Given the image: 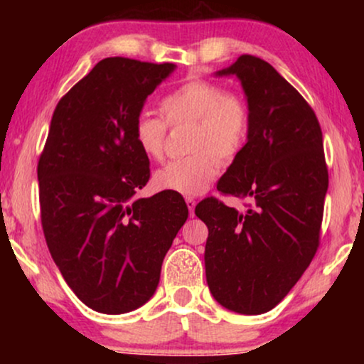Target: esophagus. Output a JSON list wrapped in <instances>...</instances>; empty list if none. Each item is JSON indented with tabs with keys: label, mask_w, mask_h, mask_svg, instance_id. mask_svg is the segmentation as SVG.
<instances>
[{
	"label": "esophagus",
	"mask_w": 364,
	"mask_h": 364,
	"mask_svg": "<svg viewBox=\"0 0 364 364\" xmlns=\"http://www.w3.org/2000/svg\"><path fill=\"white\" fill-rule=\"evenodd\" d=\"M186 203H187V207H188V212H191V217H193V210H196V198H192V197H187L186 198Z\"/></svg>",
	"instance_id": "obj_1"
}]
</instances>
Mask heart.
Here are the masks:
<instances>
[{"label":"heart","mask_w":364,"mask_h":364,"mask_svg":"<svg viewBox=\"0 0 364 364\" xmlns=\"http://www.w3.org/2000/svg\"><path fill=\"white\" fill-rule=\"evenodd\" d=\"M168 126L191 124L187 157L157 168L154 186L183 197L205 192L220 172V161L230 162L242 152L248 136V106L240 94L225 92L220 84L191 79L161 101ZM161 117L141 114L134 124V141L144 156L159 161L164 156L167 124Z\"/></svg>","instance_id":"heart-1"}]
</instances>
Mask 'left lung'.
Listing matches in <instances>:
<instances>
[{"mask_svg": "<svg viewBox=\"0 0 364 364\" xmlns=\"http://www.w3.org/2000/svg\"><path fill=\"white\" fill-rule=\"evenodd\" d=\"M215 76H235L248 106L242 152L217 183L248 197L245 212L205 198L196 215L205 222V275L227 310L262 315L275 308L315 257L328 191L320 124L272 64L243 54Z\"/></svg>", "mask_w": 364, "mask_h": 364, "instance_id": "obj_1", "label": "left lung"}]
</instances>
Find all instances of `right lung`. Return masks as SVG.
<instances>
[{
	"mask_svg": "<svg viewBox=\"0 0 364 364\" xmlns=\"http://www.w3.org/2000/svg\"><path fill=\"white\" fill-rule=\"evenodd\" d=\"M176 68L106 58L54 109L38 164L41 223L64 280L94 311L122 315L151 300L188 217L177 193L136 196L151 168L134 124Z\"/></svg>",
	"mask_w": 364,
	"mask_h": 364,
	"instance_id": "1",
	"label": "right lung"
}]
</instances>
